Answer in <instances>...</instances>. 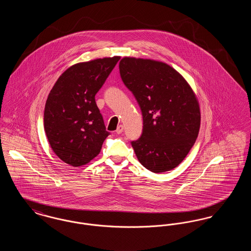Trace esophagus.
<instances>
[{
  "mask_svg": "<svg viewBox=\"0 0 251 251\" xmlns=\"http://www.w3.org/2000/svg\"><path fill=\"white\" fill-rule=\"evenodd\" d=\"M123 129H124V127H123V125H119L118 126V129H117V131H116V132L118 133V134H120V133H121L122 131H123Z\"/></svg>",
  "mask_w": 251,
  "mask_h": 251,
  "instance_id": "esophagus-1",
  "label": "esophagus"
}]
</instances>
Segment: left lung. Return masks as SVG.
Returning a JSON list of instances; mask_svg holds the SVG:
<instances>
[{
    "label": "left lung",
    "mask_w": 251,
    "mask_h": 251,
    "mask_svg": "<svg viewBox=\"0 0 251 251\" xmlns=\"http://www.w3.org/2000/svg\"><path fill=\"white\" fill-rule=\"evenodd\" d=\"M120 72L143 116L141 137L131 146L143 167L169 171L183 161L198 137L201 109L186 80L164 62L123 57Z\"/></svg>",
    "instance_id": "8db88e82"
}]
</instances>
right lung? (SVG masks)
<instances>
[{"mask_svg": "<svg viewBox=\"0 0 251 251\" xmlns=\"http://www.w3.org/2000/svg\"><path fill=\"white\" fill-rule=\"evenodd\" d=\"M120 56L82 62L63 72L44 110V130L52 151L66 164L81 167L100 152L109 135L95 95Z\"/></svg>", "mask_w": 251, "mask_h": 251, "instance_id": "add662e5", "label": "right lung"}]
</instances>
